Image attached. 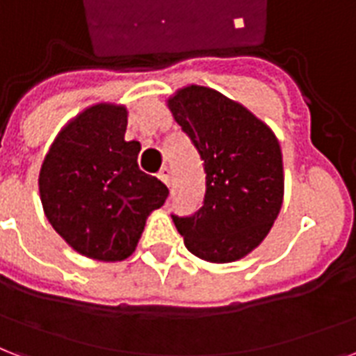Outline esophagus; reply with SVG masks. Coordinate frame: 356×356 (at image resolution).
I'll return each mask as SVG.
<instances>
[{
    "mask_svg": "<svg viewBox=\"0 0 356 356\" xmlns=\"http://www.w3.org/2000/svg\"><path fill=\"white\" fill-rule=\"evenodd\" d=\"M158 178H159V180H161V181H163L165 186L170 187V170H169V167H163V169L159 170Z\"/></svg>",
    "mask_w": 356,
    "mask_h": 356,
    "instance_id": "esophagus-1",
    "label": "esophagus"
}]
</instances>
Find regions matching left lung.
Wrapping results in <instances>:
<instances>
[{
  "label": "left lung",
  "mask_w": 356,
  "mask_h": 356,
  "mask_svg": "<svg viewBox=\"0 0 356 356\" xmlns=\"http://www.w3.org/2000/svg\"><path fill=\"white\" fill-rule=\"evenodd\" d=\"M167 107L197 147L206 172L202 208L172 221L200 260H241L266 239L282 208L277 135L239 102L204 85L178 89Z\"/></svg>",
  "instance_id": "left-lung-1"
}]
</instances>
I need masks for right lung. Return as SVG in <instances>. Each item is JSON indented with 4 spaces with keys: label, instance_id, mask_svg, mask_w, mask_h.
Instances as JSON below:
<instances>
[{
    "label": "right lung",
    "instance_id": "add662e5",
    "mask_svg": "<svg viewBox=\"0 0 356 356\" xmlns=\"http://www.w3.org/2000/svg\"><path fill=\"white\" fill-rule=\"evenodd\" d=\"M128 109L100 102L60 128L38 175L44 216L81 256L122 261L134 254L148 216L169 197L137 165L139 140H126Z\"/></svg>",
    "mask_w": 356,
    "mask_h": 356
}]
</instances>
